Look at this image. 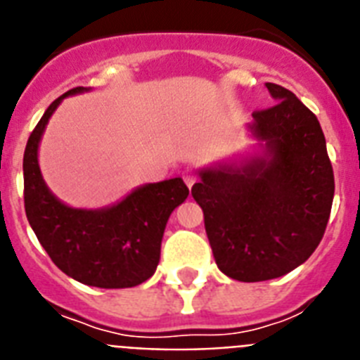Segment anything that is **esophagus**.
I'll return each mask as SVG.
<instances>
[{
	"label": "esophagus",
	"mask_w": 360,
	"mask_h": 360,
	"mask_svg": "<svg viewBox=\"0 0 360 360\" xmlns=\"http://www.w3.org/2000/svg\"><path fill=\"white\" fill-rule=\"evenodd\" d=\"M195 179H198V176H195V172H193L192 168H188V170L183 172V181H184V184L188 186V188H192L193 183H195Z\"/></svg>",
	"instance_id": "esophagus-1"
}]
</instances>
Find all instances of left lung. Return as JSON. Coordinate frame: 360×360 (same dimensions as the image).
<instances>
[{"instance_id": "1", "label": "left lung", "mask_w": 360, "mask_h": 360, "mask_svg": "<svg viewBox=\"0 0 360 360\" xmlns=\"http://www.w3.org/2000/svg\"><path fill=\"white\" fill-rule=\"evenodd\" d=\"M266 89L275 105L248 123L257 152L202 168L192 186L219 270L240 283L301 266L323 239L335 192L314 112L284 86Z\"/></svg>"}]
</instances>
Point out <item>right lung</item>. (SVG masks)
I'll list each match as a JSON object with an SVG mask.
<instances>
[{"label":"right lung","mask_w":360,"mask_h":360,"mask_svg":"<svg viewBox=\"0 0 360 360\" xmlns=\"http://www.w3.org/2000/svg\"><path fill=\"white\" fill-rule=\"evenodd\" d=\"M89 90L77 86L59 96L30 134L23 155L25 212L37 240L68 277L96 288H132L154 275L168 217L188 188L181 177L141 184L96 210L59 201L39 170V141L61 101Z\"/></svg>","instance_id":"1"}]
</instances>
